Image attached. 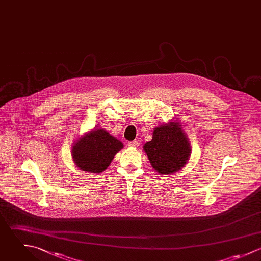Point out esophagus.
Wrapping results in <instances>:
<instances>
[{"label":"esophagus","instance_id":"1","mask_svg":"<svg viewBox=\"0 0 261 261\" xmlns=\"http://www.w3.org/2000/svg\"><path fill=\"white\" fill-rule=\"evenodd\" d=\"M128 145L130 146V147H138L139 146V143H138V141H129L128 142Z\"/></svg>","mask_w":261,"mask_h":261}]
</instances>
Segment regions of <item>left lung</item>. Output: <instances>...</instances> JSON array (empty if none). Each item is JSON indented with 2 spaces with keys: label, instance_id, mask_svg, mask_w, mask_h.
Wrapping results in <instances>:
<instances>
[{
  "label": "left lung",
  "instance_id": "8db88e82",
  "mask_svg": "<svg viewBox=\"0 0 261 261\" xmlns=\"http://www.w3.org/2000/svg\"><path fill=\"white\" fill-rule=\"evenodd\" d=\"M143 150L151 167L161 175L180 171L186 166L191 155L188 135L177 118L155 127L152 139L143 145Z\"/></svg>",
  "mask_w": 261,
  "mask_h": 261
}]
</instances>
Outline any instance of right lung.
I'll use <instances>...</instances> for the list:
<instances>
[{
  "instance_id": "add662e5",
  "label": "right lung",
  "mask_w": 261,
  "mask_h": 261,
  "mask_svg": "<svg viewBox=\"0 0 261 261\" xmlns=\"http://www.w3.org/2000/svg\"><path fill=\"white\" fill-rule=\"evenodd\" d=\"M124 144L102 128H94L78 137L71 146L74 164L81 171L99 174L112 163Z\"/></svg>"
}]
</instances>
